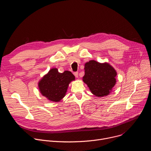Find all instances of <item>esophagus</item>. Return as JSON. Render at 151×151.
<instances>
[{
    "mask_svg": "<svg viewBox=\"0 0 151 151\" xmlns=\"http://www.w3.org/2000/svg\"><path fill=\"white\" fill-rule=\"evenodd\" d=\"M73 74H74V75L75 76L76 78H78V72H75L73 73Z\"/></svg>",
    "mask_w": 151,
    "mask_h": 151,
    "instance_id": "esophagus-1",
    "label": "esophagus"
}]
</instances>
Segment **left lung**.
Returning <instances> with one entry per match:
<instances>
[{"instance_id": "obj_1", "label": "left lung", "mask_w": 151, "mask_h": 151, "mask_svg": "<svg viewBox=\"0 0 151 151\" xmlns=\"http://www.w3.org/2000/svg\"><path fill=\"white\" fill-rule=\"evenodd\" d=\"M83 81L97 97L108 95L116 83V70L108 63L90 60L85 64Z\"/></svg>"}]
</instances>
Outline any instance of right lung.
Wrapping results in <instances>:
<instances>
[{
	"label": "right lung",
	"instance_id": "1",
	"mask_svg": "<svg viewBox=\"0 0 151 151\" xmlns=\"http://www.w3.org/2000/svg\"><path fill=\"white\" fill-rule=\"evenodd\" d=\"M75 78L71 72L60 73L57 69H52L39 81V90L48 100L59 101L65 96L69 83Z\"/></svg>",
	"mask_w": 151,
	"mask_h": 151
}]
</instances>
